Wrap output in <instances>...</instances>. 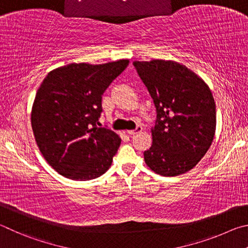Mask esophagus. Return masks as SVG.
I'll return each instance as SVG.
<instances>
[{
	"mask_svg": "<svg viewBox=\"0 0 248 248\" xmlns=\"http://www.w3.org/2000/svg\"><path fill=\"white\" fill-rule=\"evenodd\" d=\"M142 131V127L141 126H137L135 129H132V131H127V134L128 135H135V134H137V133H140V132H141Z\"/></svg>",
	"mask_w": 248,
	"mask_h": 248,
	"instance_id": "1",
	"label": "esophagus"
}]
</instances>
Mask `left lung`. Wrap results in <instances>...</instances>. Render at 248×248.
Returning a JSON list of instances; mask_svg holds the SVG:
<instances>
[{
  "label": "left lung",
  "mask_w": 248,
  "mask_h": 248,
  "mask_svg": "<svg viewBox=\"0 0 248 248\" xmlns=\"http://www.w3.org/2000/svg\"><path fill=\"white\" fill-rule=\"evenodd\" d=\"M157 112L153 145L145 162L163 176L193 169L206 155L216 132V103L209 87L173 61L134 62Z\"/></svg>",
  "instance_id": "obj_1"
}]
</instances>
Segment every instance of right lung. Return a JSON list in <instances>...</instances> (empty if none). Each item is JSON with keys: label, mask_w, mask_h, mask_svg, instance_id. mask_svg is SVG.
Returning <instances> with one entry per match:
<instances>
[{"label": "right lung", "mask_w": 248, "mask_h": 248, "mask_svg": "<svg viewBox=\"0 0 248 248\" xmlns=\"http://www.w3.org/2000/svg\"><path fill=\"white\" fill-rule=\"evenodd\" d=\"M128 63L69 64L43 79L32 106L31 126L42 155L61 175L89 181L110 168L121 138L98 126L102 94Z\"/></svg>", "instance_id": "1"}]
</instances>
